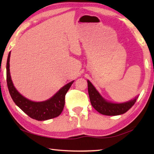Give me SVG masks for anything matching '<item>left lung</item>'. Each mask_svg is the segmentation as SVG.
Here are the masks:
<instances>
[{
	"label": "left lung",
	"mask_w": 154,
	"mask_h": 154,
	"mask_svg": "<svg viewBox=\"0 0 154 154\" xmlns=\"http://www.w3.org/2000/svg\"><path fill=\"white\" fill-rule=\"evenodd\" d=\"M88 94H89L90 100L92 106L94 109L100 113L101 114L106 116H118L123 114L129 110L136 102L137 97L127 102L116 103L109 102L104 100L97 90L95 89L94 85L88 80Z\"/></svg>",
	"instance_id": "8db88e82"
}]
</instances>
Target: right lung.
<instances>
[{"instance_id":"obj_1","label":"right lung","mask_w":154,"mask_h":154,"mask_svg":"<svg viewBox=\"0 0 154 154\" xmlns=\"http://www.w3.org/2000/svg\"><path fill=\"white\" fill-rule=\"evenodd\" d=\"M10 52L8 54L6 65L7 84L10 96L17 106L29 117L37 121H46L60 116L64 109L65 95L74 81L62 87L49 100L44 102H33L22 96L14 88L10 73Z\"/></svg>"}]
</instances>
